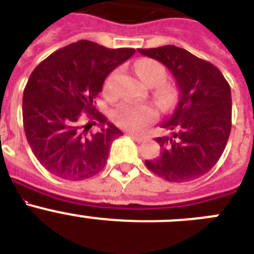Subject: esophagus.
Wrapping results in <instances>:
<instances>
[{"instance_id": "1", "label": "esophagus", "mask_w": 254, "mask_h": 254, "mask_svg": "<svg viewBox=\"0 0 254 254\" xmlns=\"http://www.w3.org/2000/svg\"><path fill=\"white\" fill-rule=\"evenodd\" d=\"M129 136H131L132 138H133L136 142H143V141L146 140V137L145 136H140V134H134V133H129Z\"/></svg>"}]
</instances>
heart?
Returning a JSON list of instances; mask_svg holds the SVG:
<instances>
[{
    "label": "heart",
    "instance_id": "1",
    "mask_svg": "<svg viewBox=\"0 0 254 254\" xmlns=\"http://www.w3.org/2000/svg\"><path fill=\"white\" fill-rule=\"evenodd\" d=\"M136 71L143 81L149 85H156L161 82L165 77V68L158 61L142 60L136 64ZM117 77L118 71L114 69L105 78L103 85V91L111 99L118 95L117 89ZM159 94L161 96L167 95L168 90L165 87H160ZM113 121L118 126L133 132H141L146 128L150 123L154 122L158 117L156 108L151 104H134V103L123 102L117 105L112 112Z\"/></svg>",
    "mask_w": 254,
    "mask_h": 254
}]
</instances>
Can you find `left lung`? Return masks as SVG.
<instances>
[{"mask_svg": "<svg viewBox=\"0 0 254 254\" xmlns=\"http://www.w3.org/2000/svg\"><path fill=\"white\" fill-rule=\"evenodd\" d=\"M138 52L165 64L179 87L176 109L160 125L170 134L155 138L160 155L145 165L168 182L181 183L205 176L223 155L232 129L228 81L216 66L179 47Z\"/></svg>", "mask_w": 254, "mask_h": 254, "instance_id": "obj_1", "label": "left lung"}]
</instances>
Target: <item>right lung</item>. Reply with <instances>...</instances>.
<instances>
[{"mask_svg":"<svg viewBox=\"0 0 254 254\" xmlns=\"http://www.w3.org/2000/svg\"><path fill=\"white\" fill-rule=\"evenodd\" d=\"M133 53V48L111 49L78 40L53 52L31 72L22 96L24 131L49 173L82 181L105 167L112 142L123 132L96 111L94 99L109 72ZM96 123L101 129L93 132Z\"/></svg>","mask_w":254,"mask_h":254,"instance_id":"obj_1","label":"right lung"}]
</instances>
